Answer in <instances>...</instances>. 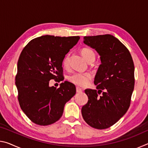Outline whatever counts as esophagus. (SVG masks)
Listing matches in <instances>:
<instances>
[{
  "mask_svg": "<svg viewBox=\"0 0 148 148\" xmlns=\"http://www.w3.org/2000/svg\"><path fill=\"white\" fill-rule=\"evenodd\" d=\"M82 91H83V90H82L81 88H79V87H76V92H82Z\"/></svg>",
  "mask_w": 148,
  "mask_h": 148,
  "instance_id": "esophagus-1",
  "label": "esophagus"
}]
</instances>
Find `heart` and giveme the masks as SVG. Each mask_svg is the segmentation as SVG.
I'll return each instance as SVG.
<instances>
[{"mask_svg":"<svg viewBox=\"0 0 148 148\" xmlns=\"http://www.w3.org/2000/svg\"><path fill=\"white\" fill-rule=\"evenodd\" d=\"M81 54L84 58L88 62H91L95 59V53L93 50L88 48V47H84L81 49ZM69 64V55L67 54L62 60V66L64 68H67ZM92 77V74L91 72H76L71 74L69 77V81L72 82L76 86L78 87H85L89 84V82Z\"/></svg>","mask_w":148,"mask_h":148,"instance_id":"1","label":"heart"}]
</instances>
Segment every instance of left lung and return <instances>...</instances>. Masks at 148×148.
<instances>
[{
  "mask_svg": "<svg viewBox=\"0 0 148 148\" xmlns=\"http://www.w3.org/2000/svg\"><path fill=\"white\" fill-rule=\"evenodd\" d=\"M84 39V43L101 56V64L94 81L98 91L85 90L88 102L82 107V114L91 127L105 129L118 121L130 106L134 87V62L128 49L111 34Z\"/></svg>",
  "mask_w": 148,
  "mask_h": 148,
  "instance_id": "obj_1",
  "label": "left lung"
}]
</instances>
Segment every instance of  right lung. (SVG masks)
<instances>
[{
  "instance_id": "right-lung-1",
  "label": "right lung",
  "mask_w": 148,
  "mask_h": 148,
  "mask_svg": "<svg viewBox=\"0 0 148 148\" xmlns=\"http://www.w3.org/2000/svg\"><path fill=\"white\" fill-rule=\"evenodd\" d=\"M79 36L45 35L32 39L22 50L17 62L16 86L23 112L34 123L49 125L61 118L65 104L76 94V87L65 81L59 88L49 80L64 79L62 60Z\"/></svg>"
}]
</instances>
